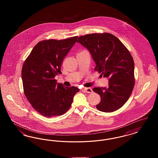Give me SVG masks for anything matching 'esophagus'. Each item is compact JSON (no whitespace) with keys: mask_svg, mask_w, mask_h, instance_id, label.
<instances>
[{"mask_svg":"<svg viewBox=\"0 0 158 158\" xmlns=\"http://www.w3.org/2000/svg\"><path fill=\"white\" fill-rule=\"evenodd\" d=\"M83 91H85V92L86 93H88V94H90V93H92L93 92V90L90 88H85L84 89H83Z\"/></svg>","mask_w":158,"mask_h":158,"instance_id":"esophagus-1","label":"esophagus"}]
</instances>
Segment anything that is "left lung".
Instances as JSON below:
<instances>
[{
  "mask_svg": "<svg viewBox=\"0 0 158 158\" xmlns=\"http://www.w3.org/2000/svg\"><path fill=\"white\" fill-rule=\"evenodd\" d=\"M90 52L96 63L95 70L109 80L108 88H94L101 97L98 110L111 113L127 101L133 91L135 80L134 60L120 40L110 33L86 34L77 38Z\"/></svg>",
  "mask_w": 158,
  "mask_h": 158,
  "instance_id": "1",
  "label": "left lung"
}]
</instances>
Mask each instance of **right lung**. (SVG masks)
I'll return each instance as SVG.
<instances>
[{"instance_id": "right-lung-1", "label": "right lung", "mask_w": 158, "mask_h": 158, "mask_svg": "<svg viewBox=\"0 0 158 158\" xmlns=\"http://www.w3.org/2000/svg\"><path fill=\"white\" fill-rule=\"evenodd\" d=\"M77 36L47 40L34 46L22 69L23 92L32 108L42 115L52 117L66 113L79 89L57 83L63 60L75 44Z\"/></svg>"}]
</instances>
